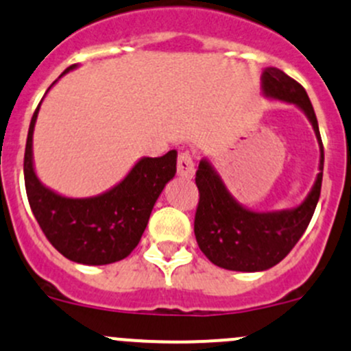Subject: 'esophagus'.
<instances>
[{
	"label": "esophagus",
	"mask_w": 351,
	"mask_h": 351,
	"mask_svg": "<svg viewBox=\"0 0 351 351\" xmlns=\"http://www.w3.org/2000/svg\"><path fill=\"white\" fill-rule=\"evenodd\" d=\"M178 176L183 180H191L195 176V163L190 153H182L178 156V165H176Z\"/></svg>",
	"instance_id": "esophagus-1"
}]
</instances>
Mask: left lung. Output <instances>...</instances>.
Wrapping results in <instances>:
<instances>
[{
  "instance_id": "obj_1",
  "label": "left lung",
  "mask_w": 351,
  "mask_h": 351,
  "mask_svg": "<svg viewBox=\"0 0 351 351\" xmlns=\"http://www.w3.org/2000/svg\"><path fill=\"white\" fill-rule=\"evenodd\" d=\"M261 88L264 97L294 104L306 114L319 145V173L308 197L294 208L254 212L232 197L206 158L200 161L195 178L200 191L195 237L210 263L228 271L259 272L281 263L308 228L322 193L324 151L318 119L304 87L282 70L267 67L261 75Z\"/></svg>"
}]
</instances>
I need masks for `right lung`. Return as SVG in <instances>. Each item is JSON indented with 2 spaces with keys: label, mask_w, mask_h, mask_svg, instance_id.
<instances>
[{
  "label": "right lung",
  "mask_w": 351,
  "mask_h": 351,
  "mask_svg": "<svg viewBox=\"0 0 351 351\" xmlns=\"http://www.w3.org/2000/svg\"><path fill=\"white\" fill-rule=\"evenodd\" d=\"M77 67L70 65L60 77ZM40 106L42 102L29 123L23 163L25 186L36 222L51 245L73 263L106 265L123 261L141 241L151 210L175 176L178 153L171 149L160 158H141L117 185L101 195L64 197L43 185L33 166V131Z\"/></svg>",
  "instance_id": "add662e5"
}]
</instances>
